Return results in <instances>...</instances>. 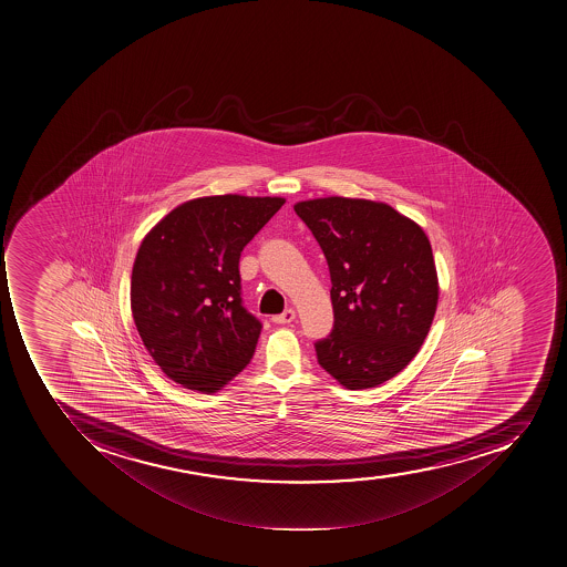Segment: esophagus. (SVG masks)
<instances>
[{"label":"esophagus","mask_w":567,"mask_h":567,"mask_svg":"<svg viewBox=\"0 0 567 567\" xmlns=\"http://www.w3.org/2000/svg\"><path fill=\"white\" fill-rule=\"evenodd\" d=\"M296 320V311L293 309H286L285 313L276 315V317H271V322L274 323H290Z\"/></svg>","instance_id":"obj_1"}]
</instances>
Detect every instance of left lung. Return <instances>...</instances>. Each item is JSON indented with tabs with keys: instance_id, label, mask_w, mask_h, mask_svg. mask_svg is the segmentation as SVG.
Here are the masks:
<instances>
[{
	"instance_id": "8db88e82",
	"label": "left lung",
	"mask_w": 567,
	"mask_h": 567,
	"mask_svg": "<svg viewBox=\"0 0 567 567\" xmlns=\"http://www.w3.org/2000/svg\"><path fill=\"white\" fill-rule=\"evenodd\" d=\"M328 259L334 326L315 343L349 390L392 380L415 358L439 302L426 233L383 202L328 197L293 206Z\"/></svg>"
}]
</instances>
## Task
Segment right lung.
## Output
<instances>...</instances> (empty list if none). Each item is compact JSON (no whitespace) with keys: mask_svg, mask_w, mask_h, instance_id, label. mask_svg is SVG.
<instances>
[{"mask_svg":"<svg viewBox=\"0 0 567 567\" xmlns=\"http://www.w3.org/2000/svg\"><path fill=\"white\" fill-rule=\"evenodd\" d=\"M282 204L195 198L143 239L132 268V317L148 354L184 389L218 392L252 360L262 326L241 302L239 256Z\"/></svg>","mask_w":567,"mask_h":567,"instance_id":"obj_1","label":"right lung"}]
</instances>
